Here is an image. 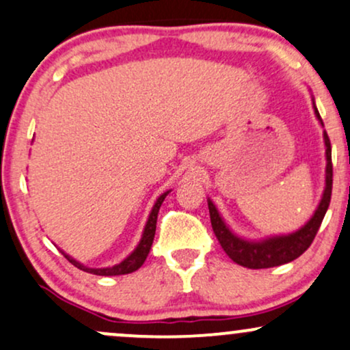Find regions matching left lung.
I'll return each instance as SVG.
<instances>
[{
  "instance_id": "left-lung-1",
  "label": "left lung",
  "mask_w": 350,
  "mask_h": 350,
  "mask_svg": "<svg viewBox=\"0 0 350 350\" xmlns=\"http://www.w3.org/2000/svg\"><path fill=\"white\" fill-rule=\"evenodd\" d=\"M312 108H314L316 118L319 120L321 126H324L321 120L319 111H317L314 98H312ZM324 136V146H326V186H324L323 198L319 200V206L314 211L311 219L304 224L303 227L296 232L286 235H273L262 240H248L239 237L230 230L226 220L222 219L220 212L217 211L215 204L207 199L208 214H211V224L214 228V234L219 240L220 247L227 253L228 258H232L237 265H242L245 268L252 270H260V268L280 267V265L290 263L298 258L308 250L309 245L312 243L314 237L319 230L321 222L326 215L329 202H331L332 194V161H331V142L326 131Z\"/></svg>"
}]
</instances>
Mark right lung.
<instances>
[{
    "label": "right lung",
    "instance_id": "add662e5",
    "mask_svg": "<svg viewBox=\"0 0 350 350\" xmlns=\"http://www.w3.org/2000/svg\"><path fill=\"white\" fill-rule=\"evenodd\" d=\"M167 194H170V191H166L164 194H161L158 199H156L154 206H152L151 212H150V217H148V220H146V226H144L142 240H139V243L136 245L135 250L131 252L130 255H128L126 258L123 260V262L116 263V265H113V267H108V268H88V267H85V265H82L80 262H77L75 258H72V256L67 255L66 252H62V250H60V252L64 253V256H66V258L69 260V262L74 265V267H77L79 270L92 273V275L116 276V275H128V273L136 271L144 263L148 253H150V250H151L152 240H154V234H156V220H158L159 207H161L163 200Z\"/></svg>",
    "mask_w": 350,
    "mask_h": 350
}]
</instances>
